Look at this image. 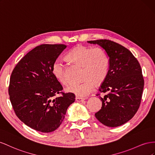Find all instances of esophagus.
<instances>
[{
  "label": "esophagus",
  "mask_w": 155,
  "mask_h": 155,
  "mask_svg": "<svg viewBox=\"0 0 155 155\" xmlns=\"http://www.w3.org/2000/svg\"><path fill=\"white\" fill-rule=\"evenodd\" d=\"M75 100H76V101H77V102H82V101H84V100H85V99L81 98V97H76V98H75Z\"/></svg>",
  "instance_id": "34e87169"
}]
</instances>
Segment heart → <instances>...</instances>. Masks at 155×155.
<instances>
[{
  "instance_id": "heart-1",
  "label": "heart",
  "mask_w": 155,
  "mask_h": 155,
  "mask_svg": "<svg viewBox=\"0 0 155 155\" xmlns=\"http://www.w3.org/2000/svg\"><path fill=\"white\" fill-rule=\"evenodd\" d=\"M67 58L83 67L81 82H73L66 88L68 92L78 97H86L93 91L95 84L99 85L107 78L109 71V59L101 47L78 45L71 51ZM52 73L58 82L67 84L68 81L62 61L56 60L52 66Z\"/></svg>"
}]
</instances>
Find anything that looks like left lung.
Listing matches in <instances>:
<instances>
[{
  "label": "left lung",
  "instance_id": "8db88e82",
  "mask_svg": "<svg viewBox=\"0 0 155 155\" xmlns=\"http://www.w3.org/2000/svg\"><path fill=\"white\" fill-rule=\"evenodd\" d=\"M88 42L102 47L109 56L108 76L99 88L104 94L100 96L102 107L95 116L107 127L121 126L134 117L140 106L144 86L141 66L120 44L109 39Z\"/></svg>",
  "mask_w": 155,
  "mask_h": 155
}]
</instances>
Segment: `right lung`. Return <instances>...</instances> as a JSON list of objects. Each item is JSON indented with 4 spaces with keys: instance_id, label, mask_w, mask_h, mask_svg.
<instances>
[{
    "instance_id": "add662e5",
    "label": "right lung",
    "mask_w": 155,
    "mask_h": 155,
    "mask_svg": "<svg viewBox=\"0 0 155 155\" xmlns=\"http://www.w3.org/2000/svg\"><path fill=\"white\" fill-rule=\"evenodd\" d=\"M64 44H42L28 52L12 73L8 94L16 116L25 125L42 132L58 129L75 95L64 93L52 66ZM61 94V96H55Z\"/></svg>"
}]
</instances>
